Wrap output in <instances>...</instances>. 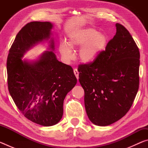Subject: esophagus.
I'll use <instances>...</instances> for the list:
<instances>
[{
    "instance_id": "esophagus-1",
    "label": "esophagus",
    "mask_w": 148,
    "mask_h": 148,
    "mask_svg": "<svg viewBox=\"0 0 148 148\" xmlns=\"http://www.w3.org/2000/svg\"><path fill=\"white\" fill-rule=\"evenodd\" d=\"M74 73L75 74V76L77 77V79H78L79 78V72L77 71V69H74Z\"/></svg>"
}]
</instances>
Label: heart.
I'll use <instances>...</instances> for the list:
<instances>
[{
    "mask_svg": "<svg viewBox=\"0 0 148 148\" xmlns=\"http://www.w3.org/2000/svg\"><path fill=\"white\" fill-rule=\"evenodd\" d=\"M68 44L63 42L59 46L60 53L65 59L72 58L71 48L82 46L79 51V58L85 62H89L94 61L105 49L107 38L96 29L86 28L75 32Z\"/></svg>",
    "mask_w": 148,
    "mask_h": 148,
    "instance_id": "heart-1",
    "label": "heart"
}]
</instances>
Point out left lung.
Segmentation results:
<instances>
[{"label":"left lung","instance_id":"left-lung-1","mask_svg":"<svg viewBox=\"0 0 148 148\" xmlns=\"http://www.w3.org/2000/svg\"><path fill=\"white\" fill-rule=\"evenodd\" d=\"M116 33L94 61L79 65L89 119L107 126L131 108L139 88L140 51L129 32L116 23Z\"/></svg>","mask_w":148,"mask_h":148}]
</instances>
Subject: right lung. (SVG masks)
Here are the masks:
<instances>
[{"instance_id":"right-lung-1","label":"right lung","mask_w":148,"mask_h":148,"mask_svg":"<svg viewBox=\"0 0 148 148\" xmlns=\"http://www.w3.org/2000/svg\"><path fill=\"white\" fill-rule=\"evenodd\" d=\"M52 27L49 22L26 24L17 33L6 62L8 90L16 106L26 118L42 126L61 120L64 99L77 83L72 67L59 61L52 51L33 63L21 60L30 47L49 38Z\"/></svg>"}]
</instances>
